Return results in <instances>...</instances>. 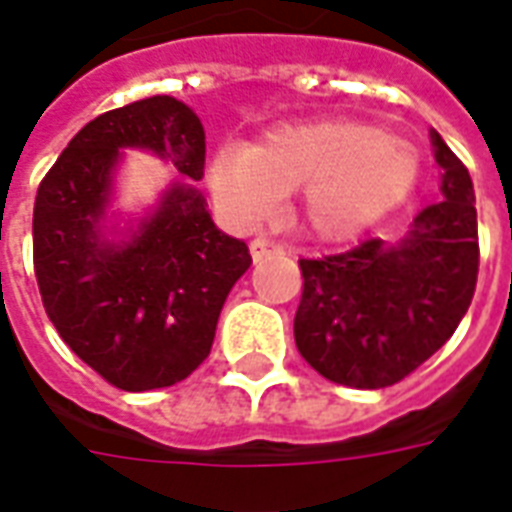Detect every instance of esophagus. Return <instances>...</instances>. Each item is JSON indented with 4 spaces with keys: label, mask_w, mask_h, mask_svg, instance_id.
Here are the masks:
<instances>
[{
    "label": "esophagus",
    "mask_w": 512,
    "mask_h": 512,
    "mask_svg": "<svg viewBox=\"0 0 512 512\" xmlns=\"http://www.w3.org/2000/svg\"><path fill=\"white\" fill-rule=\"evenodd\" d=\"M249 252H252V260L257 263V260H263V257L279 252V246H276L271 238L257 236V238H252V244H249Z\"/></svg>",
    "instance_id": "esophagus-1"
}]
</instances>
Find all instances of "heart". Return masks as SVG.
Instances as JSON below:
<instances>
[{
	"mask_svg": "<svg viewBox=\"0 0 512 512\" xmlns=\"http://www.w3.org/2000/svg\"><path fill=\"white\" fill-rule=\"evenodd\" d=\"M410 143L361 121L279 124L252 149L219 151L208 168L230 217L255 222L301 187V219L317 238L347 241L404 203L418 181Z\"/></svg>",
	"mask_w": 512,
	"mask_h": 512,
	"instance_id": "b5f03b06",
	"label": "heart"
}]
</instances>
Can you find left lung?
Segmentation results:
<instances>
[{
	"label": "left lung",
	"instance_id": "1",
	"mask_svg": "<svg viewBox=\"0 0 512 512\" xmlns=\"http://www.w3.org/2000/svg\"><path fill=\"white\" fill-rule=\"evenodd\" d=\"M442 200L396 246L366 238L342 255L298 260L295 347L325 380L388 388L429 361L467 314L478 282V211L469 170L431 132Z\"/></svg>",
	"mask_w": 512,
	"mask_h": 512
}]
</instances>
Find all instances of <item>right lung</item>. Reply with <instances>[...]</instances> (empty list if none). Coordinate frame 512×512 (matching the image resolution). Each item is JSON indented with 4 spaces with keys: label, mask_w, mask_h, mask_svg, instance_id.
<instances>
[{
    "label": "right lung",
    "mask_w": 512,
    "mask_h": 512,
    "mask_svg": "<svg viewBox=\"0 0 512 512\" xmlns=\"http://www.w3.org/2000/svg\"><path fill=\"white\" fill-rule=\"evenodd\" d=\"M119 149H146L203 179L206 132L189 105L157 94L102 113L40 181L34 276L64 344L102 380L140 393L187 380L206 361L222 304L252 257L181 181L127 236L105 238Z\"/></svg>",
    "instance_id": "obj_1"
}]
</instances>
